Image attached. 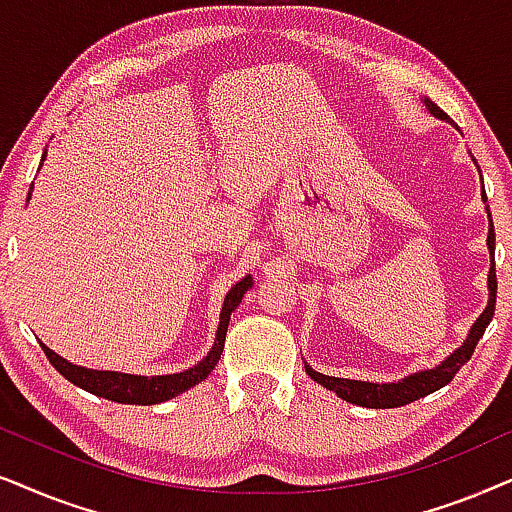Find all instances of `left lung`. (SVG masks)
<instances>
[{"instance_id":"left-lung-1","label":"left lung","mask_w":512,"mask_h":512,"mask_svg":"<svg viewBox=\"0 0 512 512\" xmlns=\"http://www.w3.org/2000/svg\"><path fill=\"white\" fill-rule=\"evenodd\" d=\"M424 102L428 112L433 114L435 119L440 121H447V124L454 126V121L447 117L442 109L435 105L431 98H421ZM470 159H473V154H470ZM475 166H478V161L473 159ZM478 173H480V166H478ZM482 177V175H480ZM482 201L487 203V194H485V187H482ZM487 210V217H489V234H487V248H489V257H492V267H489V276H487V290H489V299H487V306L485 311L480 313L478 320H475L473 325H470L468 330V337L463 339V344L459 349L449 353V356L442 360L440 365L431 367V370H419V372H412L407 374V377L398 379V381H360V379H344V377H330V374H323V372H316L309 363H304V370L309 377L316 381V384L325 386L327 391L337 393L339 398L346 400V403L351 405H360V407H370V410H388V407H403V405H410L414 400L424 398V395L438 391V388L447 386L449 381L456 377V372L461 370L463 365L468 363L470 356H473L475 346L485 335L489 320L494 318V306H496V267H494V222H492V213H489V206H485Z\"/></svg>"}]
</instances>
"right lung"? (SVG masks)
<instances>
[{
    "label": "right lung",
    "mask_w": 512,
    "mask_h": 512,
    "mask_svg": "<svg viewBox=\"0 0 512 512\" xmlns=\"http://www.w3.org/2000/svg\"><path fill=\"white\" fill-rule=\"evenodd\" d=\"M44 161H46V149L42 154V163ZM42 163H39V168H42ZM32 187H30V194H27V201H30V196H32ZM250 288H252L250 276H243L241 281H238L234 288L227 292V297H224V302H222L220 325H217L213 349H210L206 356H203V360H199V363L189 367V370H182V372L154 374V377H145V374L91 370V367L74 365V363H70V360H65L63 356H58V353L51 351L44 342H39V344H42L49 363L56 367V370L63 374L67 381H72L74 386L84 388V391L98 395V398L114 400V403L159 405V403H166V400H170V398H175V395L189 391V388H194L196 384H201V381L215 370V365L220 363V356L224 349V337H227L231 313H234L238 304H241L243 295Z\"/></svg>",
    "instance_id": "obj_1"
}]
</instances>
